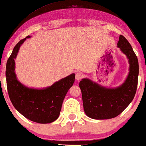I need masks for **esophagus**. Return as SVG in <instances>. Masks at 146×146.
<instances>
[{
	"label": "esophagus",
	"mask_w": 146,
	"mask_h": 146,
	"mask_svg": "<svg viewBox=\"0 0 146 146\" xmlns=\"http://www.w3.org/2000/svg\"><path fill=\"white\" fill-rule=\"evenodd\" d=\"M83 77H84V75L82 72H77L76 74V80L78 81L80 80Z\"/></svg>",
	"instance_id": "34e87169"
}]
</instances>
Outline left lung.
Returning <instances> with one entry per match:
<instances>
[{"label":"left lung","mask_w":146,"mask_h":146,"mask_svg":"<svg viewBox=\"0 0 146 146\" xmlns=\"http://www.w3.org/2000/svg\"><path fill=\"white\" fill-rule=\"evenodd\" d=\"M117 46L126 56L129 64L128 75L122 84L116 88H106L88 78L80 82L84 110L90 118L106 119L116 117L135 96L139 74L137 58L130 44L122 35L119 36Z\"/></svg>","instance_id":"obj_1"}]
</instances>
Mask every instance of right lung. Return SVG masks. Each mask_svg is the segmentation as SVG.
<instances>
[{"instance_id": "1", "label": "right lung", "mask_w": 146, "mask_h": 146, "mask_svg": "<svg viewBox=\"0 0 146 146\" xmlns=\"http://www.w3.org/2000/svg\"><path fill=\"white\" fill-rule=\"evenodd\" d=\"M28 36L20 40L8 59L6 78L9 98L17 110L30 120L40 123L53 122L59 117L64 99L75 80L74 74L56 82L50 86L36 89L20 82L15 74V62L21 46Z\"/></svg>"}]
</instances>
